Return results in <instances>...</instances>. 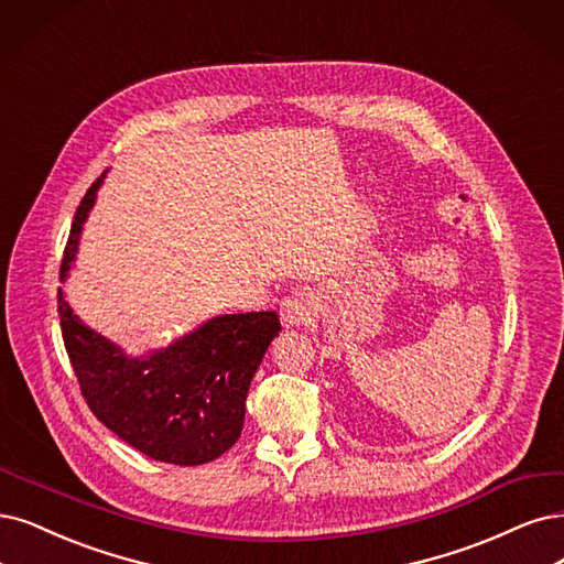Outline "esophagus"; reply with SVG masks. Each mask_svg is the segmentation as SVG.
Listing matches in <instances>:
<instances>
[{
  "label": "esophagus",
  "instance_id": "obj_1",
  "mask_svg": "<svg viewBox=\"0 0 564 564\" xmlns=\"http://www.w3.org/2000/svg\"><path fill=\"white\" fill-rule=\"evenodd\" d=\"M279 314H281V323L285 327H302L316 316V300L308 293H302V290H295L293 295H288L281 302Z\"/></svg>",
  "mask_w": 564,
  "mask_h": 564
}]
</instances>
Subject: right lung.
I'll return each instance as SVG.
<instances>
[{
    "instance_id": "right-lung-1",
    "label": "right lung",
    "mask_w": 564,
    "mask_h": 564,
    "mask_svg": "<svg viewBox=\"0 0 564 564\" xmlns=\"http://www.w3.org/2000/svg\"><path fill=\"white\" fill-rule=\"evenodd\" d=\"M107 172L93 183L72 223L59 281L69 279L83 225ZM62 339L90 411L124 444L160 463L204 465L239 440L250 381L279 337L276 311L208 318L164 348L130 356L99 335L57 290Z\"/></svg>"
}]
</instances>
